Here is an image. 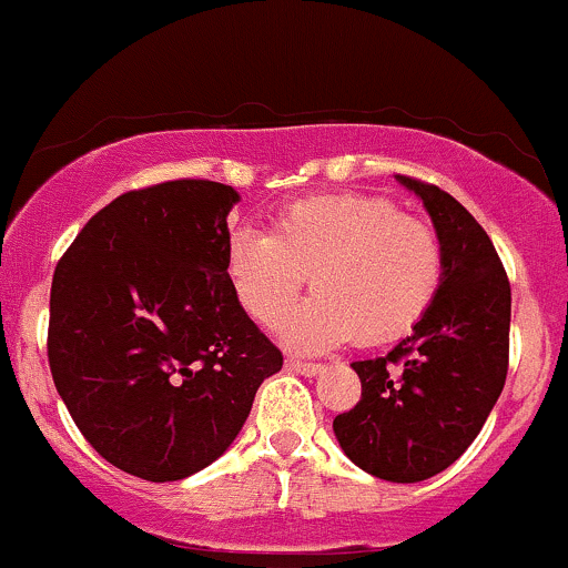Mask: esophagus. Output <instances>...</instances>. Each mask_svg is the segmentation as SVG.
Here are the masks:
<instances>
[{
	"mask_svg": "<svg viewBox=\"0 0 568 568\" xmlns=\"http://www.w3.org/2000/svg\"><path fill=\"white\" fill-rule=\"evenodd\" d=\"M286 368L297 371V374H303V376H316V374H322V371H325V365H322V363H311V359H301V357L290 355V357H286Z\"/></svg>",
	"mask_w": 568,
	"mask_h": 568,
	"instance_id": "esophagus-1",
	"label": "esophagus"
}]
</instances>
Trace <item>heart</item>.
Returning <instances> with one entry per match:
<instances>
[{"instance_id": "1", "label": "heart", "mask_w": 568, "mask_h": 568, "mask_svg": "<svg viewBox=\"0 0 568 568\" xmlns=\"http://www.w3.org/2000/svg\"><path fill=\"white\" fill-rule=\"evenodd\" d=\"M237 301L262 327H276L311 276L314 297L286 325L303 349L349 338L384 344L417 327L444 282V243L430 222L400 213L382 194H320L276 213L271 233L230 237Z\"/></svg>"}]
</instances>
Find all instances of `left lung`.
<instances>
[{"mask_svg":"<svg viewBox=\"0 0 568 568\" xmlns=\"http://www.w3.org/2000/svg\"><path fill=\"white\" fill-rule=\"evenodd\" d=\"M398 179L423 197L442 235L444 282L408 338L384 357L352 363L363 395L333 419V430L363 471L423 481L466 453L501 395L511 286L493 241L453 194Z\"/></svg>","mask_w":568,"mask_h":568,"instance_id":"8db88e82","label":"left lung"}]
</instances>
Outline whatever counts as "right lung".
<instances>
[{
	"label": "right lung",
	"mask_w": 568,
	"mask_h": 568,
	"mask_svg": "<svg viewBox=\"0 0 568 568\" xmlns=\"http://www.w3.org/2000/svg\"><path fill=\"white\" fill-rule=\"evenodd\" d=\"M233 203L209 179L132 189L53 271V384L83 438L132 477L175 481L216 460L284 365L227 273Z\"/></svg>",
	"instance_id": "obj_1"
}]
</instances>
